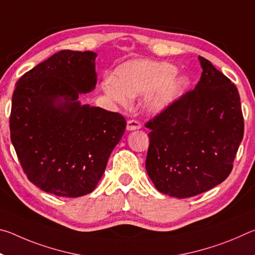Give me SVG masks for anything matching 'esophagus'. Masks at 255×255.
<instances>
[{
    "mask_svg": "<svg viewBox=\"0 0 255 255\" xmlns=\"http://www.w3.org/2000/svg\"><path fill=\"white\" fill-rule=\"evenodd\" d=\"M141 128V124L135 119H130L127 122V130H136Z\"/></svg>",
    "mask_w": 255,
    "mask_h": 255,
    "instance_id": "esophagus-1",
    "label": "esophagus"
}]
</instances>
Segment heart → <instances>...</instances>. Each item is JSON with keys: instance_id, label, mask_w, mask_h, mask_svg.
Listing matches in <instances>:
<instances>
[{"instance_id": "1", "label": "heart", "mask_w": 255, "mask_h": 255, "mask_svg": "<svg viewBox=\"0 0 255 255\" xmlns=\"http://www.w3.org/2000/svg\"><path fill=\"white\" fill-rule=\"evenodd\" d=\"M176 68L163 62H131L117 70V80L107 77L103 90L115 102L125 105L129 97L155 92L148 99L152 111H162L171 106L188 86L185 77H173Z\"/></svg>"}]
</instances>
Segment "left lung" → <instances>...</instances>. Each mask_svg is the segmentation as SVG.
<instances>
[{"label":"left lung","instance_id":"obj_1","mask_svg":"<svg viewBox=\"0 0 255 255\" xmlns=\"http://www.w3.org/2000/svg\"><path fill=\"white\" fill-rule=\"evenodd\" d=\"M198 59L202 73L196 88L145 124L150 129L146 171L159 192L175 198L226 180L244 135L235 84L208 59Z\"/></svg>","mask_w":255,"mask_h":255}]
</instances>
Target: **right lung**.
Listing matches in <instances>:
<instances>
[{
    "instance_id": "1",
    "label": "right lung",
    "mask_w": 255,
    "mask_h": 255,
    "mask_svg": "<svg viewBox=\"0 0 255 255\" xmlns=\"http://www.w3.org/2000/svg\"><path fill=\"white\" fill-rule=\"evenodd\" d=\"M92 51L60 50L16 82L11 141L30 182L58 197L92 192L126 129L118 112L81 105L97 84Z\"/></svg>"
}]
</instances>
